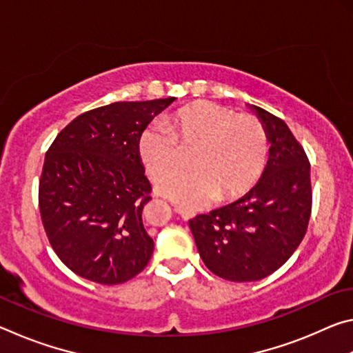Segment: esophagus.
Wrapping results in <instances>:
<instances>
[{
    "mask_svg": "<svg viewBox=\"0 0 353 353\" xmlns=\"http://www.w3.org/2000/svg\"><path fill=\"white\" fill-rule=\"evenodd\" d=\"M174 212L181 214L182 218H191V216H193V214L185 210V208H182V207H174Z\"/></svg>",
    "mask_w": 353,
    "mask_h": 353,
    "instance_id": "34e87169",
    "label": "esophagus"
}]
</instances>
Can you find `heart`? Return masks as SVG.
<instances>
[{"instance_id":"1","label":"heart","mask_w":353,"mask_h":353,"mask_svg":"<svg viewBox=\"0 0 353 353\" xmlns=\"http://www.w3.org/2000/svg\"><path fill=\"white\" fill-rule=\"evenodd\" d=\"M270 135L259 118L210 101L185 105L143 130L141 162L154 181L180 168L183 150L194 149L191 170L176 173L159 191L177 204L198 208L216 198L232 201L260 181L270 159Z\"/></svg>"}]
</instances>
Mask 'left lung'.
<instances>
[{"label":"left lung","instance_id":"8db88e82","mask_svg":"<svg viewBox=\"0 0 353 353\" xmlns=\"http://www.w3.org/2000/svg\"><path fill=\"white\" fill-rule=\"evenodd\" d=\"M270 135V160L259 183L232 204L190 219L205 266L230 282H255L277 271L307 234L312 214L310 162L283 119L252 105Z\"/></svg>","mask_w":353,"mask_h":353}]
</instances>
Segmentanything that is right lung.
<instances>
[{
    "label": "right lung",
    "mask_w": 353,
    "mask_h": 353,
    "mask_svg": "<svg viewBox=\"0 0 353 353\" xmlns=\"http://www.w3.org/2000/svg\"><path fill=\"white\" fill-rule=\"evenodd\" d=\"M176 98L98 107L65 126L45 155L39 207L48 240L68 270L101 285L124 283L151 260L143 225L151 183L139 139Z\"/></svg>",
    "instance_id": "1"
}]
</instances>
